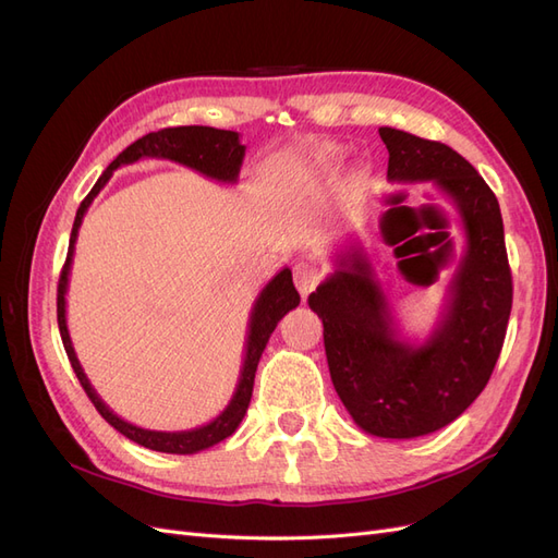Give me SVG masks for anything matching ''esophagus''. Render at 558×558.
I'll use <instances>...</instances> for the list:
<instances>
[{"label":"esophagus","mask_w":558,"mask_h":558,"mask_svg":"<svg viewBox=\"0 0 558 558\" xmlns=\"http://www.w3.org/2000/svg\"><path fill=\"white\" fill-rule=\"evenodd\" d=\"M320 277H324V269L318 267V263L314 258H302L293 265V281H295L302 298L310 295L316 289Z\"/></svg>","instance_id":"34e87169"}]
</instances>
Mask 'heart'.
<instances>
[{"mask_svg": "<svg viewBox=\"0 0 558 558\" xmlns=\"http://www.w3.org/2000/svg\"><path fill=\"white\" fill-rule=\"evenodd\" d=\"M340 156H342V150L337 148V146H326V148L318 150V158L320 160H337Z\"/></svg>", "mask_w": 558, "mask_h": 558, "instance_id": "b5f03b06", "label": "heart"}]
</instances>
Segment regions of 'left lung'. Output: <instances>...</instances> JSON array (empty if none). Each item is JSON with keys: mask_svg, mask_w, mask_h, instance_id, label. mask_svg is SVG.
Segmentation results:
<instances>
[{"mask_svg": "<svg viewBox=\"0 0 558 558\" xmlns=\"http://www.w3.org/2000/svg\"><path fill=\"white\" fill-rule=\"evenodd\" d=\"M379 137L388 181H430L459 214L465 244L440 316L424 342L402 337L359 240L337 253L335 272L307 302L324 320L330 379L356 426L412 440L451 424L484 391L508 330L512 275L498 199L475 167L447 144L396 128H379Z\"/></svg>", "mask_w": 558, "mask_h": 558, "instance_id": "left-lung-1", "label": "left lung"}]
</instances>
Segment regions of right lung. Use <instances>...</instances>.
<instances>
[{
	"mask_svg": "<svg viewBox=\"0 0 558 558\" xmlns=\"http://www.w3.org/2000/svg\"><path fill=\"white\" fill-rule=\"evenodd\" d=\"M246 154V146L240 142V134L232 130H216V128H205V125H183V128H165L158 132H148L146 137L137 140L130 144L121 156H118L102 177L97 179L93 185V191L86 195V199L81 202V207L74 218V228H72V238H70V251H66V260L60 275L58 283V326L62 335V344L66 356H70V363L74 367V373L83 386V391L88 393L93 400L95 410L105 416L107 424H111L118 433H123L128 440L137 442L146 449L162 451V453H197L202 449H209L218 445L226 437H230L238 426L242 424V418L248 410L251 393H253V379H256V367L263 356V351L269 342V335L275 332L279 320L295 310L300 305V295L293 286V275L289 267H283L277 277L269 279V283L260 291V295L253 302V310L248 316V330H246V344H244V361L240 369V379L238 388L226 404V410L218 414L209 424L191 428V430H177V433H167V430H148L130 424V421L121 418L109 410V404L97 396L93 388L90 379L83 373V367L76 359V351L72 344L70 330H66V289H70V269L74 260V244L78 238V228L83 223V216H86L88 207L93 205V199L97 193L105 189L111 174L123 165H132L142 158H162V160H172L179 165L191 167V170L199 172L202 177L221 181V183H234L240 177V167Z\"/></svg>",
	"mask_w": 558,
	"mask_h": 558,
	"instance_id": "right-lung-1",
	"label": "right lung"
}]
</instances>
